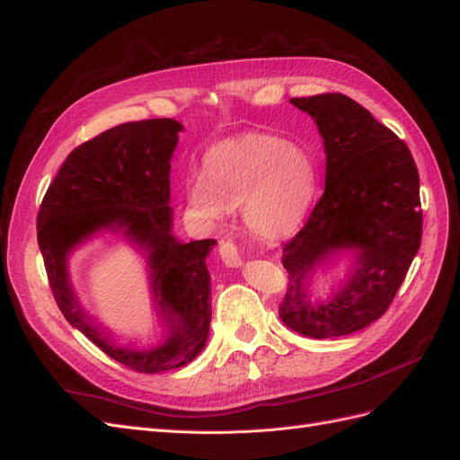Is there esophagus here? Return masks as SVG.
<instances>
[{
    "mask_svg": "<svg viewBox=\"0 0 460 460\" xmlns=\"http://www.w3.org/2000/svg\"><path fill=\"white\" fill-rule=\"evenodd\" d=\"M218 253L226 267H238V264H242V253L234 240H222L218 245Z\"/></svg>",
    "mask_w": 460,
    "mask_h": 460,
    "instance_id": "1",
    "label": "esophagus"
}]
</instances>
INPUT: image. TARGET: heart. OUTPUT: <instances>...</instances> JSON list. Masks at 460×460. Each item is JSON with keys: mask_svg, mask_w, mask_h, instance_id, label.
<instances>
[{"mask_svg": "<svg viewBox=\"0 0 460 460\" xmlns=\"http://www.w3.org/2000/svg\"><path fill=\"white\" fill-rule=\"evenodd\" d=\"M316 193V166L301 146L270 134H245L208 149L203 178L188 186V203L205 218L243 207L245 225L261 238L294 234Z\"/></svg>", "mask_w": 460, "mask_h": 460, "instance_id": "heart-1", "label": "heart"}]
</instances>
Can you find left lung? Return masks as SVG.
Listing matches in <instances>:
<instances>
[{
  "label": "left lung",
  "instance_id": "left-lung-1",
  "mask_svg": "<svg viewBox=\"0 0 460 460\" xmlns=\"http://www.w3.org/2000/svg\"><path fill=\"white\" fill-rule=\"evenodd\" d=\"M316 120L326 151V186L303 228L284 243L282 323L324 340L363 330L392 305L422 240L420 178L407 144L343 93L289 100ZM359 249L352 280L328 304L311 305L302 282L318 261Z\"/></svg>",
  "mask_w": 460,
  "mask_h": 460
}]
</instances>
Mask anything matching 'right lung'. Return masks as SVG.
Returning <instances> with one entry per match:
<instances>
[{
  "instance_id": "add662e5",
  "label": "right lung",
  "mask_w": 460,
  "mask_h": 460,
  "mask_svg": "<svg viewBox=\"0 0 460 460\" xmlns=\"http://www.w3.org/2000/svg\"><path fill=\"white\" fill-rule=\"evenodd\" d=\"M182 124L172 119L124 122L68 153L38 211V245L55 303L103 353L134 372L180 368L199 355L211 324L215 240L180 243L171 234V159ZM100 227H122L150 249L154 290L172 332L157 350L111 346L79 309L66 276V253Z\"/></svg>"
}]
</instances>
